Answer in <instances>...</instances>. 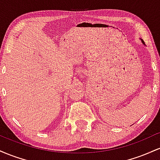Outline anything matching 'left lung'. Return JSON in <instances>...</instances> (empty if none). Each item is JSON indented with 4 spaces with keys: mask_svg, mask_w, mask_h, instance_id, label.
Here are the masks:
<instances>
[{
    "mask_svg": "<svg viewBox=\"0 0 160 160\" xmlns=\"http://www.w3.org/2000/svg\"><path fill=\"white\" fill-rule=\"evenodd\" d=\"M141 42H142V43H143V44H144V41H143V40H141Z\"/></svg>",
    "mask_w": 160,
    "mask_h": 160,
    "instance_id": "1",
    "label": "left lung"
}]
</instances>
